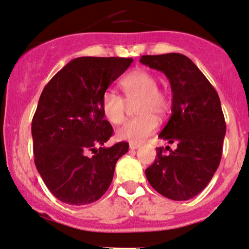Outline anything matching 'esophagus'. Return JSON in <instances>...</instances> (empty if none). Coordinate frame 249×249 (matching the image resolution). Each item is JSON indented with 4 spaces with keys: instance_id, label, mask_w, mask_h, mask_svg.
Returning a JSON list of instances; mask_svg holds the SVG:
<instances>
[{
    "instance_id": "34e87169",
    "label": "esophagus",
    "mask_w": 249,
    "mask_h": 249,
    "mask_svg": "<svg viewBox=\"0 0 249 249\" xmlns=\"http://www.w3.org/2000/svg\"><path fill=\"white\" fill-rule=\"evenodd\" d=\"M140 147H141L140 143H135V142L130 143V149L131 150H135V149H138V148H140Z\"/></svg>"
}]
</instances>
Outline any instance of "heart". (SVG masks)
I'll use <instances>...</instances> for the list:
<instances>
[{"instance_id": "1", "label": "heart", "mask_w": 249, "mask_h": 249, "mask_svg": "<svg viewBox=\"0 0 249 249\" xmlns=\"http://www.w3.org/2000/svg\"><path fill=\"white\" fill-rule=\"evenodd\" d=\"M156 75L144 69H138L122 80L124 97L114 90H107L102 96V112L111 124L123 123L127 105H133L134 115L117 130V138L131 142H142L157 128V119L161 121L168 112L170 95L168 90L159 88Z\"/></svg>"}]
</instances>
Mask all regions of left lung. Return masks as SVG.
<instances>
[{
  "instance_id": "obj_1",
  "label": "left lung",
  "mask_w": 249,
  "mask_h": 249,
  "mask_svg": "<svg viewBox=\"0 0 249 249\" xmlns=\"http://www.w3.org/2000/svg\"><path fill=\"white\" fill-rule=\"evenodd\" d=\"M140 62L162 71L170 81L171 116L159 137L176 143L175 149L156 148L157 157L146 169V177L163 196L190 200L209 184L221 162L226 132L221 100L209 80L185 55H143Z\"/></svg>"
}]
</instances>
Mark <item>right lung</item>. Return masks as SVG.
I'll return each mask as SVG.
<instances>
[{"label":"right lung","mask_w":249,"mask_h":249,"mask_svg":"<svg viewBox=\"0 0 249 249\" xmlns=\"http://www.w3.org/2000/svg\"><path fill=\"white\" fill-rule=\"evenodd\" d=\"M133 62L124 57H78L50 79L32 121L34 163L55 197L72 206L95 202L127 153L125 141L107 148L114 130L102 112L107 88Z\"/></svg>","instance_id":"add662e5"}]
</instances>
